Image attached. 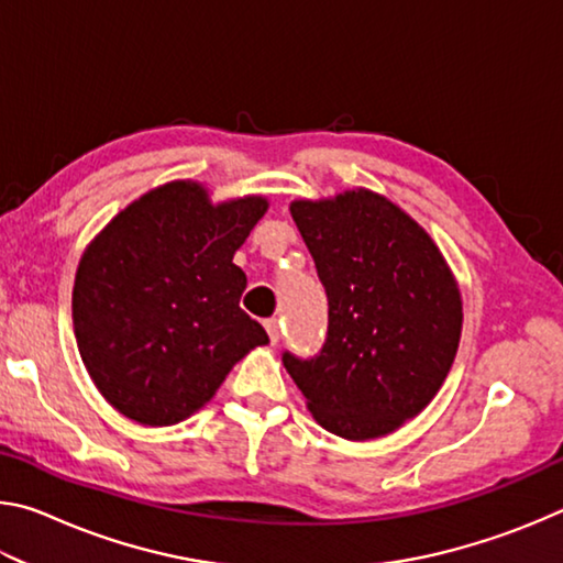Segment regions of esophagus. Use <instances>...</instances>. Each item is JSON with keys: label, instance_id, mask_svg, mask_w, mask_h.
I'll return each instance as SVG.
<instances>
[{"label": "esophagus", "instance_id": "obj_1", "mask_svg": "<svg viewBox=\"0 0 563 563\" xmlns=\"http://www.w3.org/2000/svg\"><path fill=\"white\" fill-rule=\"evenodd\" d=\"M265 330H268V338H271L273 345H278V340H280V322L278 320H268V322H265Z\"/></svg>", "mask_w": 563, "mask_h": 563}]
</instances>
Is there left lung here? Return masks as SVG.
<instances>
[{"instance_id": "1", "label": "left lung", "mask_w": 563, "mask_h": 563, "mask_svg": "<svg viewBox=\"0 0 563 563\" xmlns=\"http://www.w3.org/2000/svg\"><path fill=\"white\" fill-rule=\"evenodd\" d=\"M328 292V340L283 365L342 440H377L440 393L462 338V295L430 233L389 198L352 188L290 203Z\"/></svg>"}]
</instances>
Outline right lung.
Listing matches in <instances>:
<instances>
[{
  "instance_id": "add662e5",
  "label": "right lung",
  "mask_w": 563,
  "mask_h": 563,
  "mask_svg": "<svg viewBox=\"0 0 563 563\" xmlns=\"http://www.w3.org/2000/svg\"><path fill=\"white\" fill-rule=\"evenodd\" d=\"M265 211V196L213 203L198 180H170L87 245L71 292L76 347L123 417L184 422L238 360L268 345L261 322L241 310L247 280L233 263Z\"/></svg>"
}]
</instances>
